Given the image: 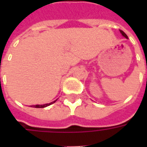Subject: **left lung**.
<instances>
[{
  "label": "left lung",
  "mask_w": 147,
  "mask_h": 147,
  "mask_svg": "<svg viewBox=\"0 0 147 147\" xmlns=\"http://www.w3.org/2000/svg\"><path fill=\"white\" fill-rule=\"evenodd\" d=\"M120 33H121V34H122V35H123V36L124 37V38H127V34L125 33H124V32H123V30H120Z\"/></svg>",
  "instance_id": "left-lung-1"
}]
</instances>
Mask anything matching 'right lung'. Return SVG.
I'll return each instance as SVG.
<instances>
[{"label":"right lung","mask_w":147,"mask_h":147,"mask_svg":"<svg viewBox=\"0 0 147 147\" xmlns=\"http://www.w3.org/2000/svg\"><path fill=\"white\" fill-rule=\"evenodd\" d=\"M57 100H55L54 102H52L50 103H49V104H44V105H32L31 107H34V108H45L46 106H49V105H52V104H53L55 102H57Z\"/></svg>","instance_id":"obj_1"}]
</instances>
